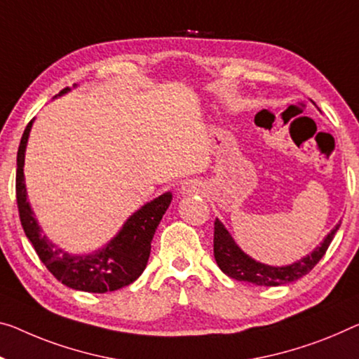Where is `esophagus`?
I'll use <instances>...</instances> for the list:
<instances>
[{
    "label": "esophagus",
    "mask_w": 359,
    "mask_h": 359,
    "mask_svg": "<svg viewBox=\"0 0 359 359\" xmlns=\"http://www.w3.org/2000/svg\"><path fill=\"white\" fill-rule=\"evenodd\" d=\"M197 192H201V186L194 183V181H186V183H183V186H181V194L183 196L197 194Z\"/></svg>",
    "instance_id": "obj_1"
}]
</instances>
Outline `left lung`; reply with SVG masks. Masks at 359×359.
I'll use <instances>...</instances> for the list:
<instances>
[{
	"mask_svg": "<svg viewBox=\"0 0 359 359\" xmlns=\"http://www.w3.org/2000/svg\"><path fill=\"white\" fill-rule=\"evenodd\" d=\"M340 228V223L335 224V228L324 237V241L319 244L311 253L300 258L290 264L284 266H271L257 260H253L250 255L241 249L231 236L224 224L217 218L215 219V234H213V255L219 269L229 278L236 280H245V283L255 285H283L287 283L300 279L316 266V263L321 260L326 253L327 247L332 242L335 233Z\"/></svg>",
	"mask_w": 359,
	"mask_h": 359,
	"instance_id": "8db88e82",
	"label": "left lung"
}]
</instances>
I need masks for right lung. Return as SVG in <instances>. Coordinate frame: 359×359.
<instances>
[{
	"label": "right lung",
	"mask_w": 359,
	"mask_h": 359,
	"mask_svg": "<svg viewBox=\"0 0 359 359\" xmlns=\"http://www.w3.org/2000/svg\"><path fill=\"white\" fill-rule=\"evenodd\" d=\"M75 86L76 85H74V88ZM69 91L70 88H65L54 97L67 95ZM33 120L27 125L22 135L18 151V175H15V194H18L20 223L33 249L54 278L70 289L91 292V294H106V292L118 290L135 283L144 271L149 255H151L152 237L172 203V192H163L162 196L144 203L140 210L130 215L118 233L101 249L91 253L67 252L54 244L46 234H43L41 226L36 222L29 196H27L24 165Z\"/></svg>",
	"instance_id": "obj_1"
}]
</instances>
